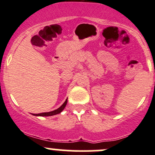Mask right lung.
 <instances>
[{"instance_id": "add662e5", "label": "right lung", "mask_w": 155, "mask_h": 155, "mask_svg": "<svg viewBox=\"0 0 155 155\" xmlns=\"http://www.w3.org/2000/svg\"><path fill=\"white\" fill-rule=\"evenodd\" d=\"M67 99L66 100L64 103L60 107H58V109L56 110H53V111H50V112H46V113H41V114H33L34 116H53V115H56V114H60L62 110L65 108L66 105H67Z\"/></svg>"}]
</instances>
